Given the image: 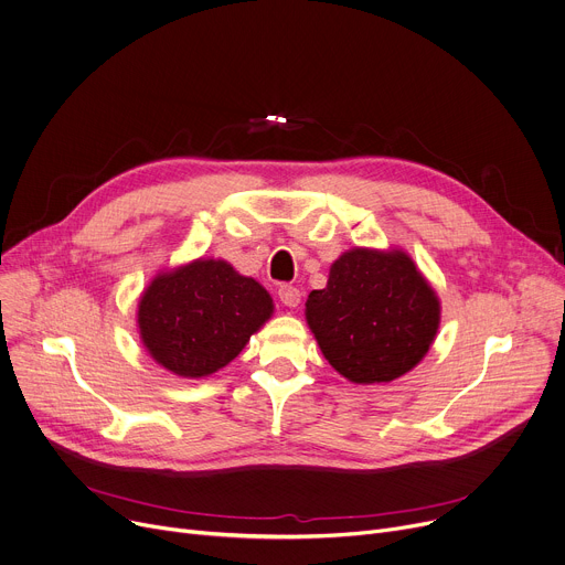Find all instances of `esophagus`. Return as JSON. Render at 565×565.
Listing matches in <instances>:
<instances>
[{"instance_id": "1", "label": "esophagus", "mask_w": 565, "mask_h": 565, "mask_svg": "<svg viewBox=\"0 0 565 565\" xmlns=\"http://www.w3.org/2000/svg\"><path fill=\"white\" fill-rule=\"evenodd\" d=\"M279 299L284 306H288V309H295V306H299V301H301V292L297 286L284 284V286H279Z\"/></svg>"}]
</instances>
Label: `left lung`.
I'll use <instances>...</instances> for the list:
<instances>
[{"instance_id":"8db88e82","label":"left lung","mask_w":565,"mask_h":565,"mask_svg":"<svg viewBox=\"0 0 565 565\" xmlns=\"http://www.w3.org/2000/svg\"><path fill=\"white\" fill-rule=\"evenodd\" d=\"M306 320L333 370L353 383H387L413 370L439 327L435 290L407 254L355 247L306 299Z\"/></svg>"}]
</instances>
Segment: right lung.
Segmentation results:
<instances>
[{"instance_id":"add662e5","label":"right lung","mask_w":565,"mask_h":565,"mask_svg":"<svg viewBox=\"0 0 565 565\" xmlns=\"http://www.w3.org/2000/svg\"><path fill=\"white\" fill-rule=\"evenodd\" d=\"M273 316L262 284L200 259L160 275L139 301V333L156 361L184 379L218 372Z\"/></svg>"}]
</instances>
